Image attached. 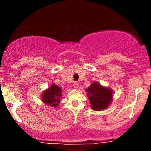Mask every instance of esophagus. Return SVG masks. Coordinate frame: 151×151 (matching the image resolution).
Returning <instances> with one entry per match:
<instances>
[{"instance_id": "1", "label": "esophagus", "mask_w": 151, "mask_h": 151, "mask_svg": "<svg viewBox=\"0 0 151 151\" xmlns=\"http://www.w3.org/2000/svg\"><path fill=\"white\" fill-rule=\"evenodd\" d=\"M73 86L75 89H78V87H79V83L77 82V81H74L73 84Z\"/></svg>"}]
</instances>
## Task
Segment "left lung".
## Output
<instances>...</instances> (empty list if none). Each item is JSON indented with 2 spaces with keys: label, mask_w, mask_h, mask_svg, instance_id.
<instances>
[{
  "label": "left lung",
  "mask_w": 151,
  "mask_h": 151,
  "mask_svg": "<svg viewBox=\"0 0 151 151\" xmlns=\"http://www.w3.org/2000/svg\"><path fill=\"white\" fill-rule=\"evenodd\" d=\"M86 91L93 110H103L109 107V104L111 103L113 97L112 90L102 86L98 82L92 83Z\"/></svg>",
  "instance_id": "8db88e82"
}]
</instances>
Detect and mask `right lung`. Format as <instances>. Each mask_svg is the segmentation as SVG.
Returning a JSON list of instances; mask_svg holds the SVG:
<instances>
[{
	"label": "right lung",
	"mask_w": 151,
	"mask_h": 151,
	"mask_svg": "<svg viewBox=\"0 0 151 151\" xmlns=\"http://www.w3.org/2000/svg\"><path fill=\"white\" fill-rule=\"evenodd\" d=\"M62 89L52 84L48 89L45 90L42 95V100L45 104L52 107H57L60 102L62 96Z\"/></svg>",
	"instance_id": "1"
}]
</instances>
